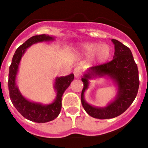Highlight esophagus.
<instances>
[{
	"instance_id": "34e87169",
	"label": "esophagus",
	"mask_w": 148,
	"mask_h": 148,
	"mask_svg": "<svg viewBox=\"0 0 148 148\" xmlns=\"http://www.w3.org/2000/svg\"><path fill=\"white\" fill-rule=\"evenodd\" d=\"M73 73H74V75L76 78H80L81 76V70L80 67H76V68L74 69V71H73Z\"/></svg>"
}]
</instances>
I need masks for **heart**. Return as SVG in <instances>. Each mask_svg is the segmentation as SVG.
<instances>
[{"label": "heart", "instance_id": "b5f03b06", "mask_svg": "<svg viewBox=\"0 0 148 148\" xmlns=\"http://www.w3.org/2000/svg\"><path fill=\"white\" fill-rule=\"evenodd\" d=\"M73 51L80 57L89 56L92 61L103 62L110 56L111 47L106 43L83 42L75 45L73 47Z\"/></svg>", "mask_w": 148, "mask_h": 148}]
</instances>
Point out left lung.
Returning a JSON list of instances; mask_svg holds the SVG:
<instances>
[{
    "instance_id": "obj_1",
    "label": "left lung",
    "mask_w": 148,
    "mask_h": 148,
    "mask_svg": "<svg viewBox=\"0 0 148 148\" xmlns=\"http://www.w3.org/2000/svg\"><path fill=\"white\" fill-rule=\"evenodd\" d=\"M112 42L114 45L113 59L104 64L89 67L81 78L84 83L81 98L82 106L88 114L101 120L114 118L125 112L136 98L139 86L137 65L131 50L118 40L113 39ZM102 77H109L113 81L118 92L106 107H94L86 102L84 92L88 88L89 79Z\"/></svg>"
}]
</instances>
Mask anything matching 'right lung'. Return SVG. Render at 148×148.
Listing matches in <instances>:
<instances>
[{
	"instance_id": "obj_1",
	"label": "right lung",
	"mask_w": 148,
	"mask_h": 148,
	"mask_svg": "<svg viewBox=\"0 0 148 148\" xmlns=\"http://www.w3.org/2000/svg\"><path fill=\"white\" fill-rule=\"evenodd\" d=\"M54 40V36L47 34L36 35L29 38L16 50L9 67L8 86L11 101L22 116L35 123H47L57 117L62 109V95L74 79V75L71 73L66 76L56 77L53 86L56 97L51 103L44 105L29 101L21 94L16 84L19 65L23 56L32 45L42 42L53 41Z\"/></svg>"
}]
</instances>
